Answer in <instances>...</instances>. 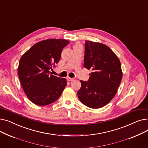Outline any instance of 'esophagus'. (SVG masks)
Wrapping results in <instances>:
<instances>
[{
    "label": "esophagus",
    "mask_w": 148,
    "mask_h": 148,
    "mask_svg": "<svg viewBox=\"0 0 148 148\" xmlns=\"http://www.w3.org/2000/svg\"><path fill=\"white\" fill-rule=\"evenodd\" d=\"M66 80H67L68 81L71 82V81H73V80H74V79H73V78H70V77H66Z\"/></svg>",
    "instance_id": "esophagus-1"
}]
</instances>
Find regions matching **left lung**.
Wrapping results in <instances>:
<instances>
[{"mask_svg": "<svg viewBox=\"0 0 148 148\" xmlns=\"http://www.w3.org/2000/svg\"><path fill=\"white\" fill-rule=\"evenodd\" d=\"M84 66L92 73L88 82L80 80L78 97L90 108L103 107L113 98L121 82L120 60L106 45L86 41Z\"/></svg>", "mask_w": 148, "mask_h": 148, "instance_id": "obj_1", "label": "left lung"}]
</instances>
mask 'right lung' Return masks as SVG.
<instances>
[{"instance_id":"right-lung-1","label":"right lung","mask_w":148,"mask_h":148,"mask_svg":"<svg viewBox=\"0 0 148 148\" xmlns=\"http://www.w3.org/2000/svg\"><path fill=\"white\" fill-rule=\"evenodd\" d=\"M69 43L62 39H49L34 45L21 56L18 74L29 99L38 106L53 103L66 86V79L51 74L61 58L62 50Z\"/></svg>"}]
</instances>
